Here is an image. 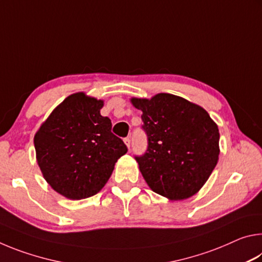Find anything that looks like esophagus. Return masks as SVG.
I'll use <instances>...</instances> for the list:
<instances>
[{"label": "esophagus", "instance_id": "obj_1", "mask_svg": "<svg viewBox=\"0 0 262 262\" xmlns=\"http://www.w3.org/2000/svg\"><path fill=\"white\" fill-rule=\"evenodd\" d=\"M125 144L127 145L128 149H130V139H129V137H126V139H125Z\"/></svg>", "mask_w": 262, "mask_h": 262}]
</instances>
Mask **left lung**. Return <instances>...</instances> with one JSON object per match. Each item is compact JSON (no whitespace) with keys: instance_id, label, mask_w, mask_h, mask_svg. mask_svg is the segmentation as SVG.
Segmentation results:
<instances>
[{"instance_id":"obj_1","label":"left lung","mask_w":262,"mask_h":262,"mask_svg":"<svg viewBox=\"0 0 262 262\" xmlns=\"http://www.w3.org/2000/svg\"><path fill=\"white\" fill-rule=\"evenodd\" d=\"M130 101L142 111L148 136L147 151L135 157L148 186L168 200L193 196L219 162V127L205 108L178 96Z\"/></svg>"}]
</instances>
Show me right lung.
I'll return each instance as SVG.
<instances>
[{"instance_id": "1", "label": "right lung", "mask_w": 262, "mask_h": 262, "mask_svg": "<svg viewBox=\"0 0 262 262\" xmlns=\"http://www.w3.org/2000/svg\"><path fill=\"white\" fill-rule=\"evenodd\" d=\"M103 100L84 92L56 106L34 135L37 162L51 187L70 200L90 198L107 183L127 152L112 122L100 114Z\"/></svg>"}]
</instances>
